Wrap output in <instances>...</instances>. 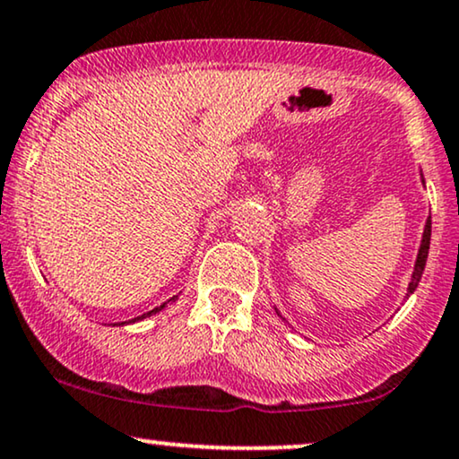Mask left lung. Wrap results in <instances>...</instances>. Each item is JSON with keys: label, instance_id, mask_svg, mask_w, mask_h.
Segmentation results:
<instances>
[{"label": "left lung", "instance_id": "left-lung-1", "mask_svg": "<svg viewBox=\"0 0 459 459\" xmlns=\"http://www.w3.org/2000/svg\"><path fill=\"white\" fill-rule=\"evenodd\" d=\"M421 181H423V175H421ZM423 186H425V181H423ZM429 237H432V215H428V220H425L423 235H421V246H419L417 261H415V269H412L411 282H408L406 297H411L412 292L417 290L419 282H421V275H423V269H425V261H428V252H429ZM275 312H278V307H275ZM278 316L284 320V316H282V314H280V312H278Z\"/></svg>", "mask_w": 459, "mask_h": 459}]
</instances>
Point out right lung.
Here are the masks:
<instances>
[{"mask_svg": "<svg viewBox=\"0 0 459 459\" xmlns=\"http://www.w3.org/2000/svg\"><path fill=\"white\" fill-rule=\"evenodd\" d=\"M177 299V295L175 297H170L169 301H164L162 306H158V307H153V310H149L147 314H141V316H136V318H132V320H126V323H117V325H121V327H124V325H130V323H139V320H143V318H149V316H153V314H158V312H162L164 307L169 306V303H173Z\"/></svg>", "mask_w": 459, "mask_h": 459, "instance_id": "add662e5", "label": "right lung"}]
</instances>
